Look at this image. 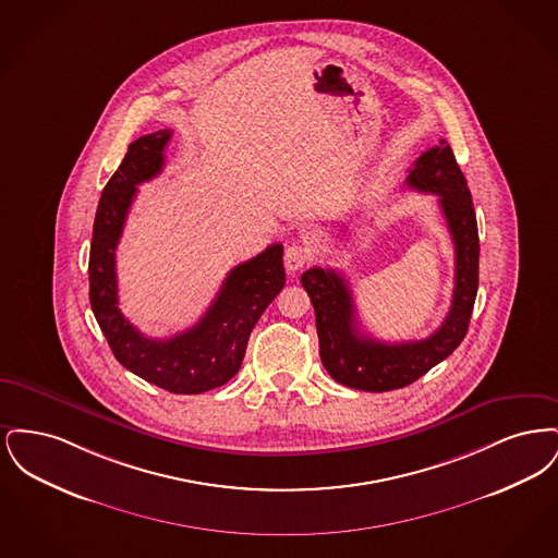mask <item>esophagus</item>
I'll return each mask as SVG.
<instances>
[{
	"label": "esophagus",
	"instance_id": "1",
	"mask_svg": "<svg viewBox=\"0 0 558 558\" xmlns=\"http://www.w3.org/2000/svg\"><path fill=\"white\" fill-rule=\"evenodd\" d=\"M310 259H312V248L303 242H292L284 253V264L291 274L299 271Z\"/></svg>",
	"mask_w": 558,
	"mask_h": 558
}]
</instances>
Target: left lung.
I'll use <instances>...</instances> for the list:
<instances>
[{
  "instance_id": "1",
  "label": "left lung",
  "mask_w": 558,
  "mask_h": 558,
  "mask_svg": "<svg viewBox=\"0 0 558 558\" xmlns=\"http://www.w3.org/2000/svg\"><path fill=\"white\" fill-rule=\"evenodd\" d=\"M405 184L439 196L456 251L450 314L430 337L410 343L371 339L357 330L353 294L339 271L312 267L301 276V284L316 310L324 368L337 383L360 391L401 389L444 362L466 337L477 296V217L450 144L439 140L437 146L423 153L410 169Z\"/></svg>"
}]
</instances>
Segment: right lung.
Here are the masks:
<instances>
[{
	"label": "right lung",
	"mask_w": 558,
	"mask_h": 558,
	"mask_svg": "<svg viewBox=\"0 0 558 558\" xmlns=\"http://www.w3.org/2000/svg\"><path fill=\"white\" fill-rule=\"evenodd\" d=\"M169 140L171 130L137 137L102 190L89 248V303L114 357L128 371L169 393L196 396L226 385L240 371L253 326L287 282L284 248L271 244L234 267L207 314L180 335L148 339L130 324L119 310L114 251L137 186L162 171Z\"/></svg>",
	"instance_id": "right-lung-1"
}]
</instances>
